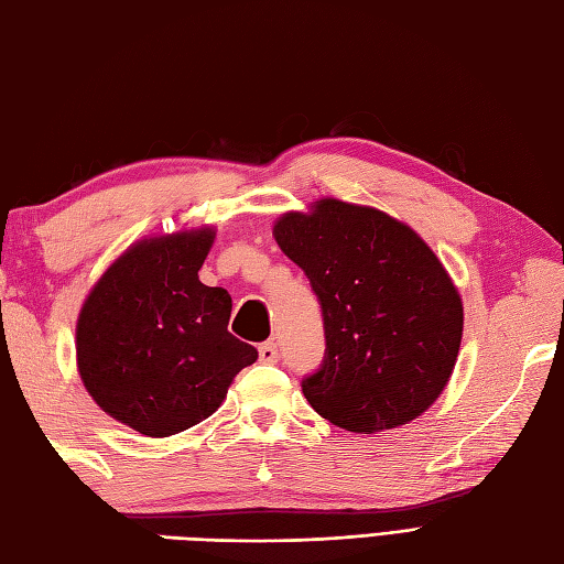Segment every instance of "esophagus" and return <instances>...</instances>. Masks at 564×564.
<instances>
[{
  "instance_id": "34e87169",
  "label": "esophagus",
  "mask_w": 564,
  "mask_h": 564,
  "mask_svg": "<svg viewBox=\"0 0 564 564\" xmlns=\"http://www.w3.org/2000/svg\"><path fill=\"white\" fill-rule=\"evenodd\" d=\"M259 361L261 364H275L279 361V349H275L273 341H267L259 346Z\"/></svg>"
}]
</instances>
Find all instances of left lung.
<instances>
[{
  "mask_svg": "<svg viewBox=\"0 0 564 564\" xmlns=\"http://www.w3.org/2000/svg\"><path fill=\"white\" fill-rule=\"evenodd\" d=\"M325 319V361L303 378L313 410L354 434L412 422L458 361L463 303L434 251L382 210L322 198L273 225Z\"/></svg>",
  "mask_w": 564,
  "mask_h": 564,
  "instance_id": "left-lung-1",
  "label": "left lung"
}]
</instances>
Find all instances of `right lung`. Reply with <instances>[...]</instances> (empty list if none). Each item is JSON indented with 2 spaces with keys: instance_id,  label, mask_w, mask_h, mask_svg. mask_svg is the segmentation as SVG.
<instances>
[{
  "instance_id": "obj_1",
  "label": "right lung",
  "mask_w": 564,
  "mask_h": 564,
  "mask_svg": "<svg viewBox=\"0 0 564 564\" xmlns=\"http://www.w3.org/2000/svg\"><path fill=\"white\" fill-rule=\"evenodd\" d=\"M215 230L140 239L94 285L77 368L101 410L162 438L208 419L257 349L227 332L232 297L198 281Z\"/></svg>"
}]
</instances>
